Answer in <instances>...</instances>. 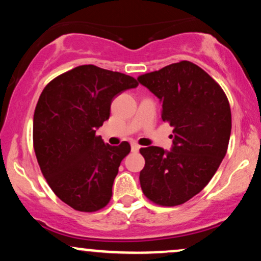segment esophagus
<instances>
[{"mask_svg": "<svg viewBox=\"0 0 261 261\" xmlns=\"http://www.w3.org/2000/svg\"><path fill=\"white\" fill-rule=\"evenodd\" d=\"M140 146L137 143H131V151L133 152H139Z\"/></svg>", "mask_w": 261, "mask_h": 261, "instance_id": "34e87169", "label": "esophagus"}]
</instances>
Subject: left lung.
<instances>
[{"mask_svg":"<svg viewBox=\"0 0 261 261\" xmlns=\"http://www.w3.org/2000/svg\"><path fill=\"white\" fill-rule=\"evenodd\" d=\"M162 101V120L174 127L173 146L141 148L143 194L161 206H176L199 194L228 148L232 115L220 85L201 67L180 61L139 76Z\"/></svg>","mask_w":261,"mask_h":261,"instance_id":"left-lung-1","label":"left lung"}]
</instances>
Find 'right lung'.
Wrapping results in <instances>:
<instances>
[{
	"label": "right lung",
	"instance_id": "obj_1",
	"mask_svg": "<svg viewBox=\"0 0 261 261\" xmlns=\"http://www.w3.org/2000/svg\"><path fill=\"white\" fill-rule=\"evenodd\" d=\"M139 82L127 74L82 65L41 92L33 120V145L44 178L61 201L81 212L106 207L130 143H104L95 130L109 119L114 97Z\"/></svg>",
	"mask_w": 261,
	"mask_h": 261
}]
</instances>
